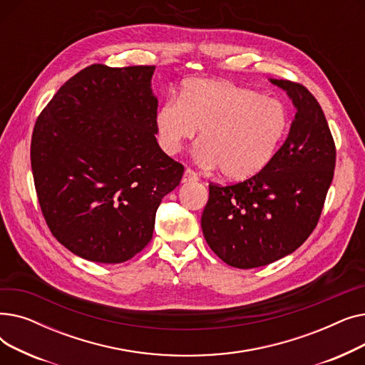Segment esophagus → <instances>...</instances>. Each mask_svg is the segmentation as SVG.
Returning a JSON list of instances; mask_svg holds the SVG:
<instances>
[{
	"instance_id": "obj_1",
	"label": "esophagus",
	"mask_w": 365,
	"mask_h": 365,
	"mask_svg": "<svg viewBox=\"0 0 365 365\" xmlns=\"http://www.w3.org/2000/svg\"><path fill=\"white\" fill-rule=\"evenodd\" d=\"M198 175L195 171H192L190 168H186L185 170V173H183V179H182V182L183 183H189V182H198Z\"/></svg>"
}]
</instances>
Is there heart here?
Returning <instances> with one entry per match:
<instances>
[{
    "instance_id": "b5f03b06",
    "label": "heart",
    "mask_w": 365,
    "mask_h": 365,
    "mask_svg": "<svg viewBox=\"0 0 365 365\" xmlns=\"http://www.w3.org/2000/svg\"><path fill=\"white\" fill-rule=\"evenodd\" d=\"M161 149L176 155L197 136L195 160L220 167L231 180L250 179L272 163L290 128V110L281 101L220 80H189L179 99H165L153 115Z\"/></svg>"
}]
</instances>
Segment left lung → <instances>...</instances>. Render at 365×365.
<instances>
[{"label":"left lung","instance_id":"8db88e82","mask_svg":"<svg viewBox=\"0 0 365 365\" xmlns=\"http://www.w3.org/2000/svg\"><path fill=\"white\" fill-rule=\"evenodd\" d=\"M269 81L296 115L289 136L259 175L231 186L210 185L201 227L229 266L252 269L292 255L315 229L331 185L336 148L325 115L302 84Z\"/></svg>","mask_w":365,"mask_h":365}]
</instances>
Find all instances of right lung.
<instances>
[{"mask_svg":"<svg viewBox=\"0 0 365 365\" xmlns=\"http://www.w3.org/2000/svg\"><path fill=\"white\" fill-rule=\"evenodd\" d=\"M155 66L91 65L38 117L31 165L44 219L69 252L121 263L152 238L163 198L183 167L155 138Z\"/></svg>","mask_w":365,"mask_h":365,"instance_id":"1","label":"right lung"}]
</instances>
